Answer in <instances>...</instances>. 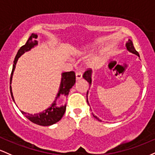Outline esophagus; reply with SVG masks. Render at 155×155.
I'll use <instances>...</instances> for the list:
<instances>
[{
	"mask_svg": "<svg viewBox=\"0 0 155 155\" xmlns=\"http://www.w3.org/2000/svg\"><path fill=\"white\" fill-rule=\"evenodd\" d=\"M82 74H81V72H76L75 74V78H76V80L77 81H79V80H81V78H82Z\"/></svg>",
	"mask_w": 155,
	"mask_h": 155,
	"instance_id": "esophagus-1",
	"label": "esophagus"
}]
</instances>
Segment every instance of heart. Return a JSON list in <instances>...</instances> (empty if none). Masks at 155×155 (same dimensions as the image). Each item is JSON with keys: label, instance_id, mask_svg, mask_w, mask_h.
Instances as JSON below:
<instances>
[{"label": "heart", "instance_id": "obj_1", "mask_svg": "<svg viewBox=\"0 0 155 155\" xmlns=\"http://www.w3.org/2000/svg\"><path fill=\"white\" fill-rule=\"evenodd\" d=\"M88 51V48L87 47H81V48H76L74 52L77 55H83L86 54L87 52ZM99 61V57L98 56H94L93 58L86 61V66L87 67H92L93 66H94Z\"/></svg>", "mask_w": 155, "mask_h": 155}]
</instances>
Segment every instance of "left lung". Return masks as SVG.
Listing matches in <instances>:
<instances>
[{
    "label": "left lung",
    "instance_id": "left-lung-1",
    "mask_svg": "<svg viewBox=\"0 0 155 155\" xmlns=\"http://www.w3.org/2000/svg\"><path fill=\"white\" fill-rule=\"evenodd\" d=\"M125 46H126L127 50L128 51L130 52V53H133V54L138 55V57H140V56H139V53L136 51V50H135V48H134L133 41H132L131 40H130V39L128 40V41L126 42V44H125ZM83 78H84L85 80H86L87 82L89 83L90 86H91V83H92V71H91V69H89V70H87L86 72H85L84 74H83ZM88 91H87V96H86V97H87V103H88V105H89V103H88ZM93 116H94V117L95 119H97V120H98V121H102L100 119H99L98 117H97L96 116H94V114H93Z\"/></svg>",
    "mask_w": 155,
    "mask_h": 155
}]
</instances>
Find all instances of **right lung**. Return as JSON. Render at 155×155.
Segmentation results:
<instances>
[{"label":"right lung","mask_w":155,"mask_h":155,"mask_svg":"<svg viewBox=\"0 0 155 155\" xmlns=\"http://www.w3.org/2000/svg\"><path fill=\"white\" fill-rule=\"evenodd\" d=\"M37 37V34L33 33L30 37L28 38V41H26L25 45L22 46L20 48V50H18L16 57L15 58V61H14L11 78H10V92H11V96L14 102H15V99H14L13 93H12L11 84L14 72H15V67H16L17 62L19 58L22 55H23L25 52L30 51L32 48H34V47L38 45V41H36ZM74 83H75V74H74V72H67L61 73V79L60 86H59L58 93H57V95L55 97L54 101H53V103L50 105L49 107H48V108L45 109V110L41 111V112L34 114H28V113H25L22 110L21 113L28 119L30 120L31 121H32L34 124L41 125V126H50V125L55 124L56 122H58L59 120L61 119L62 116H64V113H65L66 107H67V104L61 106L57 105H58L57 104V100L61 96L66 97L68 96L69 91L72 88V86H74Z\"/></svg>","instance_id":"right-lung-1"}]
</instances>
